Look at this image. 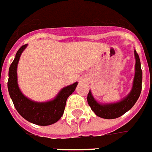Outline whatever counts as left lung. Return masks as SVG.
Segmentation results:
<instances>
[{
  "instance_id": "left-lung-1",
  "label": "left lung",
  "mask_w": 152,
  "mask_h": 152,
  "mask_svg": "<svg viewBox=\"0 0 152 152\" xmlns=\"http://www.w3.org/2000/svg\"><path fill=\"white\" fill-rule=\"evenodd\" d=\"M136 57V72L134 77L133 86L129 95L122 100L121 102L107 105L99 104L94 100V97L89 91L88 94V103L94 111L95 114L102 118L105 119H114L119 118L126 113L127 111L134 106V104L137 101L138 98L142 92V71L141 69V62L139 55L135 50L134 52Z\"/></svg>"
}]
</instances>
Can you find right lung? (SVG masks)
I'll return each mask as SVG.
<instances>
[{
    "instance_id": "add662e5",
    "label": "right lung",
    "mask_w": 152,
    "mask_h": 152,
    "mask_svg": "<svg viewBox=\"0 0 152 152\" xmlns=\"http://www.w3.org/2000/svg\"><path fill=\"white\" fill-rule=\"evenodd\" d=\"M27 45H22L15 54V58L9 69V79L7 83L8 91L15 109L20 115L28 122L39 126H48L58 122L64 114L66 101L73 94L78 83L64 88L54 100L47 102L31 101L21 94L17 84L16 69L19 59Z\"/></svg>"
}]
</instances>
